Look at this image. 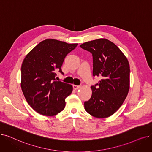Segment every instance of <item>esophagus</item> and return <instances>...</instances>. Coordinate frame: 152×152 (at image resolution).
<instances>
[{
	"label": "esophagus",
	"mask_w": 152,
	"mask_h": 152,
	"mask_svg": "<svg viewBox=\"0 0 152 152\" xmlns=\"http://www.w3.org/2000/svg\"><path fill=\"white\" fill-rule=\"evenodd\" d=\"M80 87H81L80 86H76V85H73V89L75 90H77Z\"/></svg>",
	"instance_id": "34e87169"
}]
</instances>
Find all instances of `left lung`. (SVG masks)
Segmentation results:
<instances>
[{
  "label": "left lung",
  "mask_w": 152,
  "mask_h": 152,
  "mask_svg": "<svg viewBox=\"0 0 152 152\" xmlns=\"http://www.w3.org/2000/svg\"><path fill=\"white\" fill-rule=\"evenodd\" d=\"M80 47L92 55L93 76L102 77L91 86L92 96L84 102L85 110L97 118L110 116L120 108L128 94L129 62L120 49L106 39L87 42Z\"/></svg>",
  "instance_id": "obj_1"
}]
</instances>
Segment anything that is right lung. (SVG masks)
Wrapping results in <instances>:
<instances>
[{"instance_id": "obj_1", "label": "right lung", "mask_w": 152, "mask_h": 152, "mask_svg": "<svg viewBox=\"0 0 152 152\" xmlns=\"http://www.w3.org/2000/svg\"><path fill=\"white\" fill-rule=\"evenodd\" d=\"M77 44L46 39L26 56L21 65V87L29 105L38 113L54 116L65 107L71 85L56 81V72L63 75L61 65Z\"/></svg>"}]
</instances>
